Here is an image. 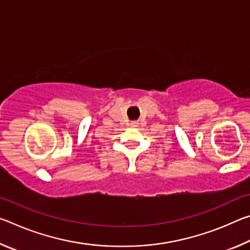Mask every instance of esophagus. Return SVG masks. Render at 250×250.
I'll list each match as a JSON object with an SVG mask.
<instances>
[{"label": "esophagus", "instance_id": "34e87169", "mask_svg": "<svg viewBox=\"0 0 250 250\" xmlns=\"http://www.w3.org/2000/svg\"><path fill=\"white\" fill-rule=\"evenodd\" d=\"M130 125H131V126H137L138 124H137V122H135V121H133V122H131Z\"/></svg>", "mask_w": 250, "mask_h": 250}]
</instances>
